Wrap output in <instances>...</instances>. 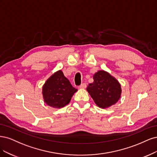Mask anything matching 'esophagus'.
I'll list each match as a JSON object with an SVG mask.
<instances>
[{
	"mask_svg": "<svg viewBox=\"0 0 157 157\" xmlns=\"http://www.w3.org/2000/svg\"><path fill=\"white\" fill-rule=\"evenodd\" d=\"M86 87H87V85H86V83H83L79 86V89H85Z\"/></svg>",
	"mask_w": 157,
	"mask_h": 157,
	"instance_id": "esophagus-1",
	"label": "esophagus"
}]
</instances>
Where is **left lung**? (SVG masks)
I'll list each match as a JSON object with an SVG mask.
<instances>
[{"label":"left lung","instance_id":"obj_1","mask_svg":"<svg viewBox=\"0 0 157 157\" xmlns=\"http://www.w3.org/2000/svg\"><path fill=\"white\" fill-rule=\"evenodd\" d=\"M94 82L89 83L87 92L99 108L107 109L117 102L122 89L119 81L105 70H98L93 75Z\"/></svg>","mask_w":157,"mask_h":157}]
</instances>
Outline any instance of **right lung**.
Listing matches in <instances>:
<instances>
[{
  "mask_svg": "<svg viewBox=\"0 0 157 157\" xmlns=\"http://www.w3.org/2000/svg\"><path fill=\"white\" fill-rule=\"evenodd\" d=\"M78 89L72 87L61 70L55 72L45 82L42 87L44 102L50 107L59 109L69 104Z\"/></svg>",
  "mask_w": 157,
  "mask_h": 157,
  "instance_id": "right-lung-1",
  "label": "right lung"
}]
</instances>
